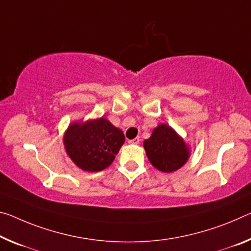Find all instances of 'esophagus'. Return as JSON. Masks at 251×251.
<instances>
[{
	"label": "esophagus",
	"mask_w": 251,
	"mask_h": 251,
	"mask_svg": "<svg viewBox=\"0 0 251 251\" xmlns=\"http://www.w3.org/2000/svg\"><path fill=\"white\" fill-rule=\"evenodd\" d=\"M140 141H141L140 137H135V138H133V140H129L128 143H129V144H138Z\"/></svg>",
	"instance_id": "1"
}]
</instances>
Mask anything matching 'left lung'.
Segmentation results:
<instances>
[{
  "instance_id": "8db88e82",
  "label": "left lung",
  "mask_w": 251,
  "mask_h": 251,
  "mask_svg": "<svg viewBox=\"0 0 251 251\" xmlns=\"http://www.w3.org/2000/svg\"><path fill=\"white\" fill-rule=\"evenodd\" d=\"M147 157L155 169L165 173L178 170L190 157V150L183 138L172 127L160 124L144 141Z\"/></svg>"
}]
</instances>
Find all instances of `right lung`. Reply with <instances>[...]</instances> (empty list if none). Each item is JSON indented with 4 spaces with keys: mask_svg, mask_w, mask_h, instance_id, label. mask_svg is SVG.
Here are the masks:
<instances>
[{
    "mask_svg": "<svg viewBox=\"0 0 251 251\" xmlns=\"http://www.w3.org/2000/svg\"><path fill=\"white\" fill-rule=\"evenodd\" d=\"M124 142V133L104 117L73 123L63 135L68 156L87 172L108 168Z\"/></svg>",
    "mask_w": 251,
    "mask_h": 251,
    "instance_id": "1",
    "label": "right lung"
}]
</instances>
